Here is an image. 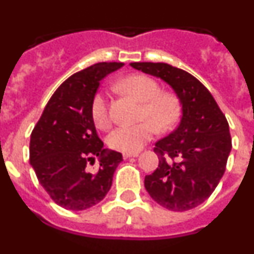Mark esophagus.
Wrapping results in <instances>:
<instances>
[{"mask_svg": "<svg viewBox=\"0 0 254 254\" xmlns=\"http://www.w3.org/2000/svg\"><path fill=\"white\" fill-rule=\"evenodd\" d=\"M136 158V156H138V152H123V158L125 159H128V158Z\"/></svg>", "mask_w": 254, "mask_h": 254, "instance_id": "34e87169", "label": "esophagus"}]
</instances>
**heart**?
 <instances>
[{
    "instance_id": "b5f03b06",
    "label": "heart",
    "mask_w": 254,
    "mask_h": 254,
    "mask_svg": "<svg viewBox=\"0 0 254 254\" xmlns=\"http://www.w3.org/2000/svg\"><path fill=\"white\" fill-rule=\"evenodd\" d=\"M125 93L141 102L138 120L134 126H121L109 133L108 146L122 152H137L158 132L174 128L182 117V100L172 90H161L154 77L142 73L126 76L118 84ZM90 113L98 128L107 129L111 126L109 104L105 93L98 91L91 99Z\"/></svg>"
}]
</instances>
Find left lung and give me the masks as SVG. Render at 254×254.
<instances>
[{
    "instance_id": "8db88e82",
    "label": "left lung",
    "mask_w": 254,
    "mask_h": 254,
    "mask_svg": "<svg viewBox=\"0 0 254 254\" xmlns=\"http://www.w3.org/2000/svg\"><path fill=\"white\" fill-rule=\"evenodd\" d=\"M131 66L167 81L183 108L178 128L155 143L159 165L145 177V188L167 210H192L211 196L225 173L232 150L225 114L207 87L183 69L152 62Z\"/></svg>"
}]
</instances>
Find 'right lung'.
<instances>
[{
  "label": "right lung",
  "mask_w": 254,
  "mask_h": 254,
  "mask_svg": "<svg viewBox=\"0 0 254 254\" xmlns=\"http://www.w3.org/2000/svg\"><path fill=\"white\" fill-rule=\"evenodd\" d=\"M123 64L100 62L69 76L52 95L31 132V167L49 197L66 210L81 211L99 203L123 160L121 152L104 149L90 113L100 81ZM95 156L101 161L93 172L87 165Z\"/></svg>",
  "instance_id": "right-lung-1"
}]
</instances>
